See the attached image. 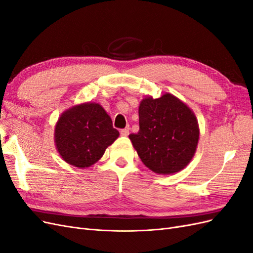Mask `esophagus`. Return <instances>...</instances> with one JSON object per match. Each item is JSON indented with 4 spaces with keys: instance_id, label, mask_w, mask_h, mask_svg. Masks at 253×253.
I'll list each match as a JSON object with an SVG mask.
<instances>
[{
    "instance_id": "esophagus-1",
    "label": "esophagus",
    "mask_w": 253,
    "mask_h": 253,
    "mask_svg": "<svg viewBox=\"0 0 253 253\" xmlns=\"http://www.w3.org/2000/svg\"><path fill=\"white\" fill-rule=\"evenodd\" d=\"M128 131H129L128 127L121 128V129H120V134H121L122 136H127V135H128Z\"/></svg>"
}]
</instances>
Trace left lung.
<instances>
[{"mask_svg":"<svg viewBox=\"0 0 253 253\" xmlns=\"http://www.w3.org/2000/svg\"><path fill=\"white\" fill-rule=\"evenodd\" d=\"M200 129L194 113L171 94L143 99L139 131L129 134L141 162L157 174L182 170L196 151Z\"/></svg>","mask_w":253,"mask_h":253,"instance_id":"obj_1","label":"left lung"}]
</instances>
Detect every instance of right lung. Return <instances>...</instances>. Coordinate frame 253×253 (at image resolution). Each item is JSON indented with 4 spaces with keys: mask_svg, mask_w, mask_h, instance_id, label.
I'll use <instances>...</instances> for the list:
<instances>
[{
    "mask_svg": "<svg viewBox=\"0 0 253 253\" xmlns=\"http://www.w3.org/2000/svg\"><path fill=\"white\" fill-rule=\"evenodd\" d=\"M118 136L111 117L98 103H84L66 111L55 128L60 155L67 164L78 168L98 162Z\"/></svg>",
    "mask_w": 253,
    "mask_h": 253,
    "instance_id": "obj_1",
    "label": "right lung"
}]
</instances>
